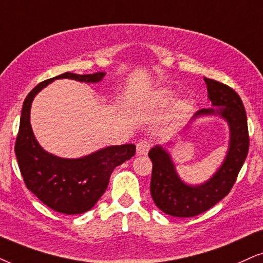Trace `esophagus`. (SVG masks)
I'll list each match as a JSON object with an SVG mask.
<instances>
[{
  "mask_svg": "<svg viewBox=\"0 0 263 263\" xmlns=\"http://www.w3.org/2000/svg\"><path fill=\"white\" fill-rule=\"evenodd\" d=\"M152 146L151 140H147V139H142L138 142L137 145V154L138 155H146Z\"/></svg>",
  "mask_w": 263,
  "mask_h": 263,
  "instance_id": "obj_1",
  "label": "esophagus"
}]
</instances>
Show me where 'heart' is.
<instances>
[{
  "mask_svg": "<svg viewBox=\"0 0 263 263\" xmlns=\"http://www.w3.org/2000/svg\"><path fill=\"white\" fill-rule=\"evenodd\" d=\"M152 100H154L155 105L164 107L173 100V93L167 89H160L154 93ZM187 111H189V103L186 101H179L174 107V116L178 117V118H181V117L186 115Z\"/></svg>",
  "mask_w": 263,
  "mask_h": 263,
  "instance_id": "heart-1",
  "label": "heart"
}]
</instances>
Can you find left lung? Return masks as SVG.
<instances>
[{"label":"left lung","instance_id":"1","mask_svg":"<svg viewBox=\"0 0 263 263\" xmlns=\"http://www.w3.org/2000/svg\"><path fill=\"white\" fill-rule=\"evenodd\" d=\"M209 99L213 108H202L194 118L202 115H219L231 129L229 150L223 164L205 184L190 186L177 176L170 155L161 146L148 152L152 161L150 191L156 206L174 217H194L205 212L226 197L234 185L249 152V129L246 112L240 96L232 87L217 80L205 78Z\"/></svg>","mask_w":263,"mask_h":263}]
</instances>
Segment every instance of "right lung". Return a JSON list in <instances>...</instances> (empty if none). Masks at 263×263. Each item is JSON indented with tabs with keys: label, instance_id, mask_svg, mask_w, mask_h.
Wrapping results in <instances>:
<instances>
[{
	"label": "right lung",
	"instance_id": "1",
	"mask_svg": "<svg viewBox=\"0 0 263 263\" xmlns=\"http://www.w3.org/2000/svg\"><path fill=\"white\" fill-rule=\"evenodd\" d=\"M105 73H63L37 84L24 100L21 124L15 140V156L25 185L41 202L57 212L79 215L89 211L99 201L108 185L113 170L135 155V145L109 146L89 156L66 160L48 154L32 134L30 107L36 93L54 79H74L97 83Z\"/></svg>",
	"mask_w": 263,
	"mask_h": 263
}]
</instances>
